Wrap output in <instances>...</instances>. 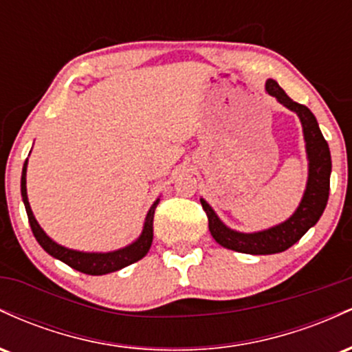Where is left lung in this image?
Segmentation results:
<instances>
[{"mask_svg": "<svg viewBox=\"0 0 352 352\" xmlns=\"http://www.w3.org/2000/svg\"><path fill=\"white\" fill-rule=\"evenodd\" d=\"M266 92L276 98L278 102L288 107L289 111L296 112L301 120L306 153H308V182H306V190L302 193L300 207L288 220L280 225L261 230V232L243 233L228 228L207 201L200 199L201 207L208 217V230L217 243L233 252L248 254H273L288 250L289 246L300 241V238L311 227L318 223L329 199L331 153L328 142L319 131L316 117L308 107L289 99L288 94L278 86L276 80H266Z\"/></svg>", "mask_w": 352, "mask_h": 352, "instance_id": "obj_1", "label": "left lung"}]
</instances>
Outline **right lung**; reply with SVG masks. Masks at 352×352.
<instances>
[{
    "mask_svg": "<svg viewBox=\"0 0 352 352\" xmlns=\"http://www.w3.org/2000/svg\"><path fill=\"white\" fill-rule=\"evenodd\" d=\"M26 168H28V159L23 165V173H21V197L24 208H26L28 220H30L31 230H33V235L38 243L43 246L44 252L50 253L51 256L58 258V260L66 263L71 268L78 270L80 273L92 274V276H99V274H107L117 270H122L125 266L135 263L140 258H144L151 250L152 238H153V213H155L157 205H159L160 199L153 201V205L148 210L147 217H145L144 230L140 233V236L137 238L134 243L127 245L125 248L116 250V252H107V253H87V252H78V250L66 248V246L58 245L54 240H51L50 236L44 233V230L39 227V223L36 221L33 215V210L30 207V200H28V192H26Z\"/></svg>",
    "mask_w": 352,
    "mask_h": 352,
    "instance_id": "1",
    "label": "right lung"
}]
</instances>
